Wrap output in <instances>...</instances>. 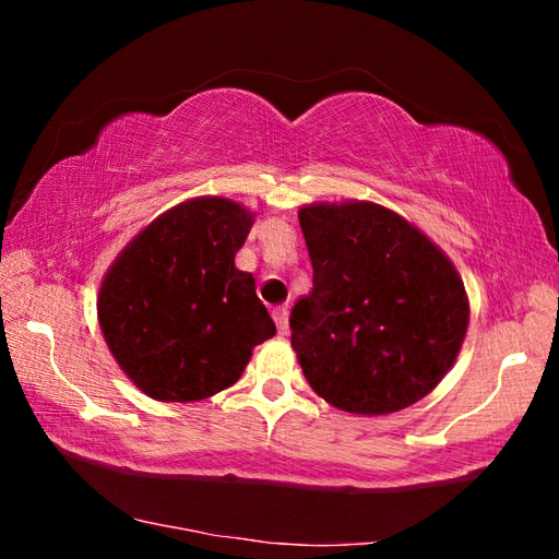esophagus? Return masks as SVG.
<instances>
[{
    "mask_svg": "<svg viewBox=\"0 0 559 559\" xmlns=\"http://www.w3.org/2000/svg\"><path fill=\"white\" fill-rule=\"evenodd\" d=\"M273 320H276V328L278 333L283 335L288 330V308L281 306V308H273Z\"/></svg>",
    "mask_w": 559,
    "mask_h": 559,
    "instance_id": "34e87169",
    "label": "esophagus"
}]
</instances>
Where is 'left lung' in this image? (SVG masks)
Segmentation results:
<instances>
[{
    "instance_id": "1",
    "label": "left lung",
    "mask_w": 559,
    "mask_h": 559,
    "mask_svg": "<svg viewBox=\"0 0 559 559\" xmlns=\"http://www.w3.org/2000/svg\"><path fill=\"white\" fill-rule=\"evenodd\" d=\"M298 219L313 290L290 310V345L308 384L353 414L419 402L449 372L468 328L456 269L380 204H313Z\"/></svg>"
}]
</instances>
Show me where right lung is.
Segmentation results:
<instances>
[{
  "label": "right lung",
  "instance_id": "add662e5",
  "mask_svg": "<svg viewBox=\"0 0 559 559\" xmlns=\"http://www.w3.org/2000/svg\"><path fill=\"white\" fill-rule=\"evenodd\" d=\"M251 224L241 204L222 197L177 204L103 278V337L153 400L197 402L226 390L251 349L276 335L253 276L234 266Z\"/></svg>",
  "mask_w": 559,
  "mask_h": 559
}]
</instances>
